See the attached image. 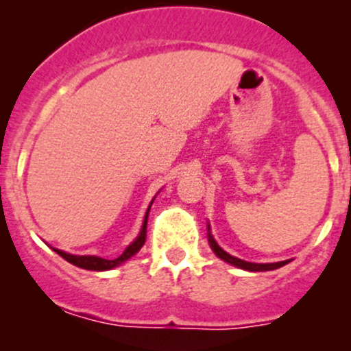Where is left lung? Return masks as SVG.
Here are the masks:
<instances>
[{
	"mask_svg": "<svg viewBox=\"0 0 351 351\" xmlns=\"http://www.w3.org/2000/svg\"><path fill=\"white\" fill-rule=\"evenodd\" d=\"M208 243H210L212 250H214V253L217 254V256L221 258V260L228 261V263L234 265V267H238V268H243V270L267 271V270H275V268H280V267H284V265L289 263V261H287V260L285 261H278V263H250V261L239 260V258L231 256V254H229V253H226V251L222 250V247L214 241V238H212L210 234H208Z\"/></svg>",
	"mask_w": 351,
	"mask_h": 351,
	"instance_id": "obj_1",
	"label": "left lung"
}]
</instances>
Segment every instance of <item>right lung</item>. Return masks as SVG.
I'll use <instances>...</instances> for the list:
<instances>
[{
    "label": "right lung",
    "instance_id": "1",
    "mask_svg": "<svg viewBox=\"0 0 351 351\" xmlns=\"http://www.w3.org/2000/svg\"><path fill=\"white\" fill-rule=\"evenodd\" d=\"M147 215H149V210H147L146 219H144L143 229H141V234L137 236L136 241H134L132 244H129V246L125 247V251H123L119 258H115V260H105V258H100V256H76V254L64 253V251L56 250V247H54V251L59 254V256L64 258L66 261L73 263L74 267L84 268V270L104 271V270H110V268H115V267H119V265H122L123 261L129 260L130 256H134V254H136L137 251L144 246V243H146V234H147Z\"/></svg>",
    "mask_w": 351,
    "mask_h": 351
}]
</instances>
